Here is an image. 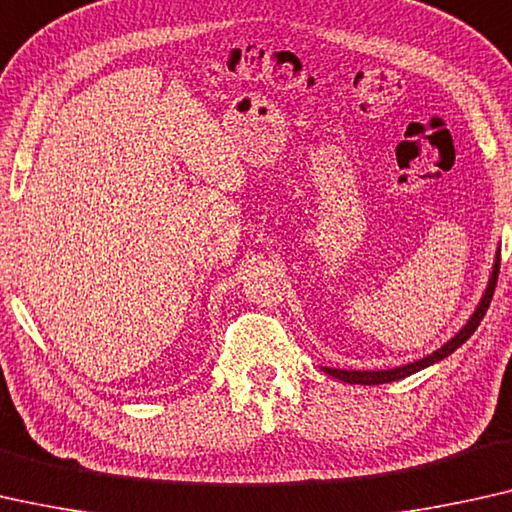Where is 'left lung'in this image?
Returning a JSON list of instances; mask_svg holds the SVG:
<instances>
[{
  "mask_svg": "<svg viewBox=\"0 0 512 512\" xmlns=\"http://www.w3.org/2000/svg\"><path fill=\"white\" fill-rule=\"evenodd\" d=\"M499 264H501V248L496 250V259H494V266H492V276H489V283L485 287V294H482L480 304L475 306V311L469 320H466V325L457 331L455 336L450 338L448 343H443L441 348L431 352V355L422 357V359H415V362L410 364H403L397 366V369H385V371H348V369H329V366H322V371L329 373V376H334L338 380H343V383H350V385H383V383H394V380H401V378H408L413 376V373L427 369V366L441 362L448 355H452L459 345L464 341H469L471 334L478 325L485 318L487 308H489V301H492V294H494V287H496V278H499Z\"/></svg>",
  "mask_w": 512,
  "mask_h": 512,
  "instance_id": "left-lung-1",
  "label": "left lung"
}]
</instances>
